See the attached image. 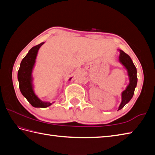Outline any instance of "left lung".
Here are the masks:
<instances>
[{
    "label": "left lung",
    "mask_w": 155,
    "mask_h": 155,
    "mask_svg": "<svg viewBox=\"0 0 155 155\" xmlns=\"http://www.w3.org/2000/svg\"><path fill=\"white\" fill-rule=\"evenodd\" d=\"M119 61L121 62L124 67L127 68L128 75L129 77V84L127 88L122 93V101L118 107V110L123 108L124 105L130 101L133 97L134 89L137 84V68L133 64L132 59L127 54L123 51L119 50Z\"/></svg>",
    "instance_id": "obj_1"
}]
</instances>
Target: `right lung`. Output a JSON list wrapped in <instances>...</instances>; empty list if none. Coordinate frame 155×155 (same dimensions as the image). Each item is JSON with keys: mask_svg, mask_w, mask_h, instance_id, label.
I'll list each match as a JSON object with an SVG mask.
<instances>
[{"mask_svg": "<svg viewBox=\"0 0 155 155\" xmlns=\"http://www.w3.org/2000/svg\"><path fill=\"white\" fill-rule=\"evenodd\" d=\"M44 42H41L35 47H32L28 51V54L22 59L19 70L18 71V80L19 88L22 94L28 101L32 107L37 108H46L51 106L52 103L49 102L41 101L34 93L32 87V72L35 63L38 49ZM71 78L69 80H71Z\"/></svg>", "mask_w": 155, "mask_h": 155, "instance_id": "obj_1", "label": "right lung"}]
</instances>
